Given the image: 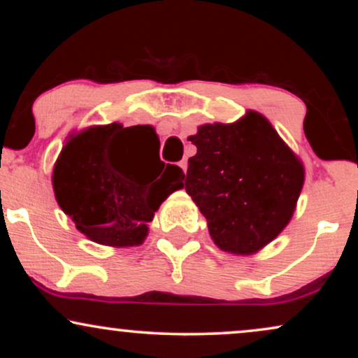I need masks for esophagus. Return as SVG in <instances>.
I'll list each match as a JSON object with an SVG mask.
<instances>
[{
	"label": "esophagus",
	"mask_w": 358,
	"mask_h": 358,
	"mask_svg": "<svg viewBox=\"0 0 358 358\" xmlns=\"http://www.w3.org/2000/svg\"><path fill=\"white\" fill-rule=\"evenodd\" d=\"M179 168L184 171V173H187V159H182L179 161Z\"/></svg>",
	"instance_id": "obj_1"
}]
</instances>
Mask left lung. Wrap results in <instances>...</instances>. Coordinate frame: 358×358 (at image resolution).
Returning a JSON list of instances; mask_svg holds the SVG:
<instances>
[{
  "label": "left lung",
  "mask_w": 358,
  "mask_h": 358,
  "mask_svg": "<svg viewBox=\"0 0 358 358\" xmlns=\"http://www.w3.org/2000/svg\"><path fill=\"white\" fill-rule=\"evenodd\" d=\"M187 192L223 251L252 254L287 227L305 169L266 117L249 110L234 124L202 125L189 136Z\"/></svg>",
  "instance_id": "obj_1"
}]
</instances>
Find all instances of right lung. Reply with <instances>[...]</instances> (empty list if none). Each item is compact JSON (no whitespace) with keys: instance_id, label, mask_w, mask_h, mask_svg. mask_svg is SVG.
I'll use <instances>...</instances> for the list:
<instances>
[{"instance_id":"right-lung-1","label":"right lung","mask_w":358,"mask_h":358,"mask_svg":"<svg viewBox=\"0 0 358 358\" xmlns=\"http://www.w3.org/2000/svg\"><path fill=\"white\" fill-rule=\"evenodd\" d=\"M156 138L151 127L110 124L83 130L62 150L53 168L57 202L92 241L141 244L161 202L182 187L179 166L159 159L161 169L150 171L140 145Z\"/></svg>"}]
</instances>
